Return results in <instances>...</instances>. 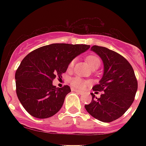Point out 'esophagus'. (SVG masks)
Segmentation results:
<instances>
[{
  "label": "esophagus",
  "instance_id": "obj_1",
  "mask_svg": "<svg viewBox=\"0 0 146 146\" xmlns=\"http://www.w3.org/2000/svg\"><path fill=\"white\" fill-rule=\"evenodd\" d=\"M72 91L76 92H78L79 94H82V92H80V90H77V89H72Z\"/></svg>",
  "mask_w": 146,
  "mask_h": 146
}]
</instances>
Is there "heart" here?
<instances>
[{
    "label": "heart",
    "mask_w": 146,
    "mask_h": 146,
    "mask_svg": "<svg viewBox=\"0 0 146 146\" xmlns=\"http://www.w3.org/2000/svg\"><path fill=\"white\" fill-rule=\"evenodd\" d=\"M86 60L88 62V64L90 65L92 68H98L101 65V60L98 57L96 56V55H89L86 57ZM74 63H75V60H71L70 64H69V68L71 69L74 65ZM71 84L74 88H76V89H82L83 88L86 86L87 85H89V82H86V81H83L82 80H81L80 78L76 77L73 78V80H71Z\"/></svg>",
    "instance_id": "1"
}]
</instances>
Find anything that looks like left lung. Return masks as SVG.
I'll list each match as a JSON object with an SVG mask.
<instances>
[{"instance_id": "1", "label": "left lung", "mask_w": 146, "mask_h": 146, "mask_svg": "<svg viewBox=\"0 0 146 146\" xmlns=\"http://www.w3.org/2000/svg\"><path fill=\"white\" fill-rule=\"evenodd\" d=\"M91 50L97 54L104 64V73L93 91H103L99 98L91 93L92 100L85 105L87 112L97 120L109 123L120 117L131 106L138 83L129 62L118 53L104 47L94 45Z\"/></svg>"}]
</instances>
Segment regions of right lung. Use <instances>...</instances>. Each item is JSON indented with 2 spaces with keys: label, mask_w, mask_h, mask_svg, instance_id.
<instances>
[{
  "label": "right lung",
  "mask_w": 146,
  "mask_h": 146,
  "mask_svg": "<svg viewBox=\"0 0 146 146\" xmlns=\"http://www.w3.org/2000/svg\"><path fill=\"white\" fill-rule=\"evenodd\" d=\"M89 48L86 44L56 43L35 49L24 57L15 80L17 97L29 114L44 119L60 111L71 90L69 86L56 88L53 80L62 77L71 60Z\"/></svg>",
  "instance_id": "obj_1"
}]
</instances>
